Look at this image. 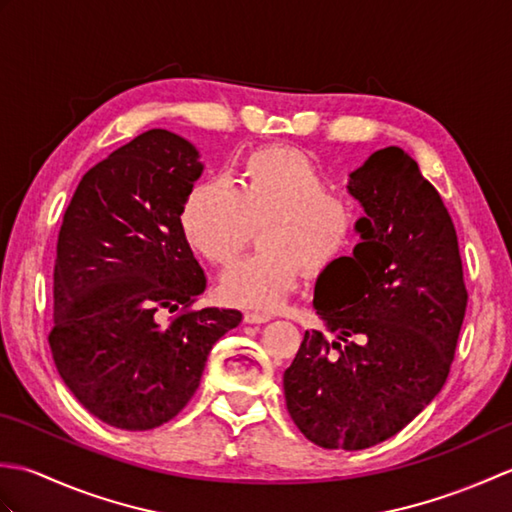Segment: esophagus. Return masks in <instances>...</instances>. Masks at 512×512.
I'll return each instance as SVG.
<instances>
[{"label":"esophagus","mask_w":512,"mask_h":512,"mask_svg":"<svg viewBox=\"0 0 512 512\" xmlns=\"http://www.w3.org/2000/svg\"><path fill=\"white\" fill-rule=\"evenodd\" d=\"M270 319H273V314H268V312H257V310L244 312V321L246 323H266Z\"/></svg>","instance_id":"esophagus-1"}]
</instances>
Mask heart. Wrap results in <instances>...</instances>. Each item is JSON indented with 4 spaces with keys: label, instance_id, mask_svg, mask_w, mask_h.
I'll list each match as a JSON object with an SVG mask.
<instances>
[{
    "label": "heart",
    "instance_id": "heart-1",
    "mask_svg": "<svg viewBox=\"0 0 512 512\" xmlns=\"http://www.w3.org/2000/svg\"><path fill=\"white\" fill-rule=\"evenodd\" d=\"M184 237L202 257L226 266L264 226V253L228 268L222 295L246 308H275L297 288L303 268L321 273L352 237L354 213L310 156L262 147L239 162L235 184L204 180L182 204Z\"/></svg>",
    "mask_w": 512,
    "mask_h": 512
}]
</instances>
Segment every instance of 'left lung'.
Instances as JSON below:
<instances>
[{"label": "left lung", "instance_id": "8db88e82", "mask_svg": "<svg viewBox=\"0 0 512 512\" xmlns=\"http://www.w3.org/2000/svg\"><path fill=\"white\" fill-rule=\"evenodd\" d=\"M347 189L365 209L363 242L314 288V310L339 341L306 332L284 389L310 442L358 451L396 436L436 398L469 292L451 215L409 154L374 151Z\"/></svg>", "mask_w": 512, "mask_h": 512}]
</instances>
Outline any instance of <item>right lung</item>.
<instances>
[{"instance_id": "obj_1", "label": "right lung", "mask_w": 512, "mask_h": 512, "mask_svg": "<svg viewBox=\"0 0 512 512\" xmlns=\"http://www.w3.org/2000/svg\"><path fill=\"white\" fill-rule=\"evenodd\" d=\"M200 173L189 140L149 129L85 173L63 215L50 350L74 398L116 429L176 418L215 341L242 321L193 310L206 277L180 211Z\"/></svg>"}]
</instances>
